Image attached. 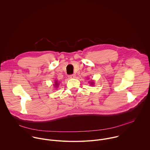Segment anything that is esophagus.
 Here are the masks:
<instances>
[{
	"mask_svg": "<svg viewBox=\"0 0 150 150\" xmlns=\"http://www.w3.org/2000/svg\"><path fill=\"white\" fill-rule=\"evenodd\" d=\"M69 77L70 79H74V78L76 77V75H75L74 74H71V75H70V76H69Z\"/></svg>",
	"mask_w": 150,
	"mask_h": 150,
	"instance_id": "obj_1",
	"label": "esophagus"
}]
</instances>
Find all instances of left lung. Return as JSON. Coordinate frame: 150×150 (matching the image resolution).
<instances>
[{"instance_id": "obj_1", "label": "left lung", "mask_w": 150, "mask_h": 150, "mask_svg": "<svg viewBox=\"0 0 150 150\" xmlns=\"http://www.w3.org/2000/svg\"><path fill=\"white\" fill-rule=\"evenodd\" d=\"M91 84L92 85V86H93V84H94V83H93V82H91Z\"/></svg>"}]
</instances>
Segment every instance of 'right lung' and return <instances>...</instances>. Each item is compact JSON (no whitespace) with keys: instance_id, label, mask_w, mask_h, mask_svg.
Here are the masks:
<instances>
[{"instance_id":"add662e5","label":"right lung","mask_w":150,"mask_h":150,"mask_svg":"<svg viewBox=\"0 0 150 150\" xmlns=\"http://www.w3.org/2000/svg\"><path fill=\"white\" fill-rule=\"evenodd\" d=\"M59 86V83H58V81H57V80H55V84H54V86H56V88H58L57 86Z\"/></svg>"}]
</instances>
